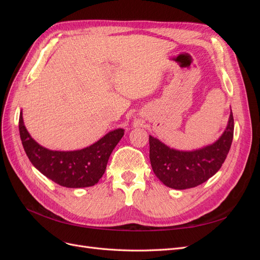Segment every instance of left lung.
<instances>
[{"label":"left lung","mask_w":260,"mask_h":260,"mask_svg":"<svg viewBox=\"0 0 260 260\" xmlns=\"http://www.w3.org/2000/svg\"><path fill=\"white\" fill-rule=\"evenodd\" d=\"M234 120L230 113L228 125L215 143L195 151H178L149 136V160L155 176L176 190L195 187L221 168L233 140Z\"/></svg>","instance_id":"1"}]
</instances>
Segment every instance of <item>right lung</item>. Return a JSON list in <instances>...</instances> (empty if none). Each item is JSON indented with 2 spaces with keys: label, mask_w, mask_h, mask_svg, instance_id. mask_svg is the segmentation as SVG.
Segmentation results:
<instances>
[{
  "label": "right lung",
  "mask_w": 260,
  "mask_h": 260,
  "mask_svg": "<svg viewBox=\"0 0 260 260\" xmlns=\"http://www.w3.org/2000/svg\"><path fill=\"white\" fill-rule=\"evenodd\" d=\"M19 133L23 149L31 164L55 183L66 187H88L104 175L113 149L123 137V129L108 132L94 144L78 151H51L31 138L19 116Z\"/></svg>",
  "instance_id": "add662e5"
}]
</instances>
